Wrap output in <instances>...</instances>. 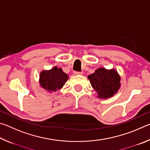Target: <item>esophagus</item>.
<instances>
[{
    "mask_svg": "<svg viewBox=\"0 0 150 150\" xmlns=\"http://www.w3.org/2000/svg\"><path fill=\"white\" fill-rule=\"evenodd\" d=\"M74 75H82L83 72L82 71H74L73 72Z\"/></svg>",
    "mask_w": 150,
    "mask_h": 150,
    "instance_id": "esophagus-1",
    "label": "esophagus"
}]
</instances>
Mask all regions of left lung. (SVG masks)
<instances>
[{
	"mask_svg": "<svg viewBox=\"0 0 150 150\" xmlns=\"http://www.w3.org/2000/svg\"><path fill=\"white\" fill-rule=\"evenodd\" d=\"M88 78L100 98L111 97L120 87V77L115 69L99 68L93 74L88 75Z\"/></svg>",
	"mask_w": 150,
	"mask_h": 150,
	"instance_id": "8db88e82",
	"label": "left lung"
}]
</instances>
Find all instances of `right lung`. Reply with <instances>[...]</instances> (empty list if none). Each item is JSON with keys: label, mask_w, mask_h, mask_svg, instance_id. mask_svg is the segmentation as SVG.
Segmentation results:
<instances>
[{"label": "right lung", "mask_w": 150, "mask_h": 150, "mask_svg": "<svg viewBox=\"0 0 150 150\" xmlns=\"http://www.w3.org/2000/svg\"><path fill=\"white\" fill-rule=\"evenodd\" d=\"M67 80L68 75L57 67L49 71H43L40 75V85L50 92L60 89Z\"/></svg>", "instance_id": "add662e5"}]
</instances>
